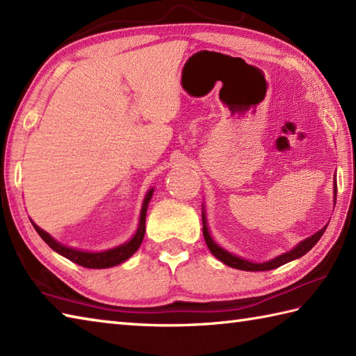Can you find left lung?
I'll return each mask as SVG.
<instances>
[{
	"mask_svg": "<svg viewBox=\"0 0 356 356\" xmlns=\"http://www.w3.org/2000/svg\"><path fill=\"white\" fill-rule=\"evenodd\" d=\"M334 185H335L334 186V193H335V200H337V182ZM202 222H203V237H205L207 246L209 248L211 254H213L216 259L223 261L225 264H228V266H231V268L241 269V270H254V272L255 270H270V269H275L278 266H282V264H284V263H289V261H292L295 259H300V257H303L305 254H307L309 251H311V249L316 245V241L321 238L324 231H326V228H327V225H326L318 232H315L314 236L307 237L303 241H300V243L295 246L292 251H289V252H284L282 255L275 257V259H272L269 261H264V263H252V261H249V260L241 259V257L232 255L231 252L225 251L223 248H220V246L216 243V241L213 240V237H211L209 231H208L205 213H202Z\"/></svg>",
	"mask_w": 356,
	"mask_h": 356,
	"instance_id": "left-lung-1",
	"label": "left lung"
}]
</instances>
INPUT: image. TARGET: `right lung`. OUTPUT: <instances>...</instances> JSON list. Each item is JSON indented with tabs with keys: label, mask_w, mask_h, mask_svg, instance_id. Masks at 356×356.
<instances>
[{
	"label": "right lung",
	"mask_w": 356,
	"mask_h": 356,
	"mask_svg": "<svg viewBox=\"0 0 356 356\" xmlns=\"http://www.w3.org/2000/svg\"><path fill=\"white\" fill-rule=\"evenodd\" d=\"M153 193H154V190L151 188V190L147 193L145 199H143L142 209H140L139 226H138V231H136L133 238L130 241H127V243H124V245L108 249V251L87 252V251H78V249H73V248H67V246L61 245L59 241L53 238L50 234H47L44 229H41L40 226H36L33 222H32V225H33V228L36 229V232L41 236V238L53 249V251L61 254L63 257L69 259L70 261L79 264V266L90 268V269L111 268V266H116V264H120L122 261L130 259V257L139 249L142 240H143V236H145V216H147L148 203L151 200V195H153Z\"/></svg>",
	"instance_id": "add662e5"
}]
</instances>
